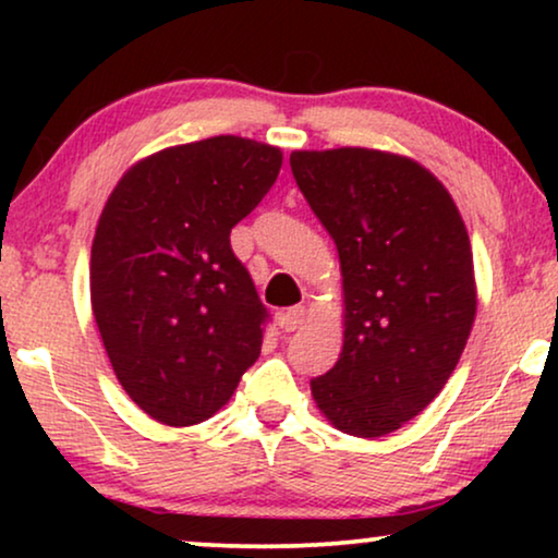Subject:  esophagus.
Returning <instances> with one entry per match:
<instances>
[{"label":"esophagus","mask_w":558,"mask_h":558,"mask_svg":"<svg viewBox=\"0 0 558 558\" xmlns=\"http://www.w3.org/2000/svg\"><path fill=\"white\" fill-rule=\"evenodd\" d=\"M304 315H307V310H304V307H289V310H284L279 315L281 330H284V332L300 330L302 323H304Z\"/></svg>","instance_id":"obj_1"}]
</instances>
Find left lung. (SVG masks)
Instances as JSON below:
<instances>
[{
	"label": "left lung",
	"instance_id": "left-lung-1",
	"mask_svg": "<svg viewBox=\"0 0 558 558\" xmlns=\"http://www.w3.org/2000/svg\"><path fill=\"white\" fill-rule=\"evenodd\" d=\"M294 180L332 235L342 350L312 399L335 429L386 437L437 399L477 312L468 228L434 172L368 147L294 149Z\"/></svg>",
	"mask_w": 558,
	"mask_h": 558
}]
</instances>
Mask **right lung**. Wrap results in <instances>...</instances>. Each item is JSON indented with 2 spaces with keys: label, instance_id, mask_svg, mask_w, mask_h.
<instances>
[{
  "label": "right lung",
  "instance_id": "1",
  "mask_svg": "<svg viewBox=\"0 0 558 558\" xmlns=\"http://www.w3.org/2000/svg\"><path fill=\"white\" fill-rule=\"evenodd\" d=\"M279 147L220 134L121 174L90 246V310L119 384L144 414L193 426L223 409L262 353L264 304L231 228L269 193Z\"/></svg>",
  "mask_w": 558,
  "mask_h": 558
}]
</instances>
